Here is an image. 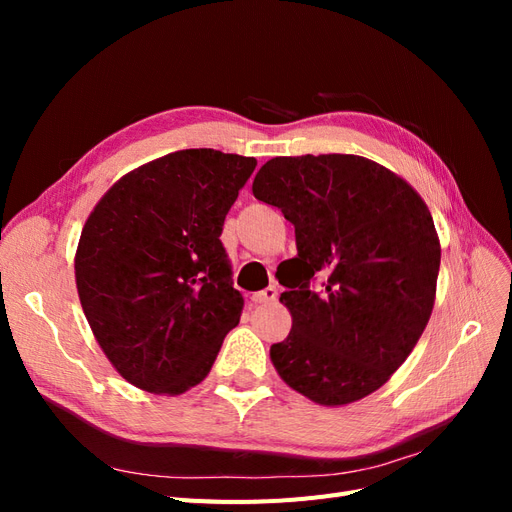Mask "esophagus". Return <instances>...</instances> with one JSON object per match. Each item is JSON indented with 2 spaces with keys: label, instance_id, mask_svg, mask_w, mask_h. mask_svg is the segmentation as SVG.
Segmentation results:
<instances>
[{
  "label": "esophagus",
  "instance_id": "34e87169",
  "mask_svg": "<svg viewBox=\"0 0 512 512\" xmlns=\"http://www.w3.org/2000/svg\"><path fill=\"white\" fill-rule=\"evenodd\" d=\"M275 299H277V286H267L265 290L252 294V301L254 303H271Z\"/></svg>",
  "mask_w": 512,
  "mask_h": 512
}]
</instances>
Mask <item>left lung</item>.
Wrapping results in <instances>:
<instances>
[{
  "label": "left lung",
  "mask_w": 512,
  "mask_h": 512,
  "mask_svg": "<svg viewBox=\"0 0 512 512\" xmlns=\"http://www.w3.org/2000/svg\"><path fill=\"white\" fill-rule=\"evenodd\" d=\"M252 192L294 226L297 258L277 280L292 329L271 361L294 391L344 406L408 359L436 299L440 241L410 185L346 153L273 158Z\"/></svg>",
  "instance_id": "left-lung-1"
}]
</instances>
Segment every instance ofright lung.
<instances>
[{
    "mask_svg": "<svg viewBox=\"0 0 512 512\" xmlns=\"http://www.w3.org/2000/svg\"><path fill=\"white\" fill-rule=\"evenodd\" d=\"M254 158L183 149L121 177L81 232L74 271L91 331L130 384L179 395L239 324L220 241Z\"/></svg>",
    "mask_w": 512,
    "mask_h": 512,
    "instance_id": "1",
    "label": "right lung"
}]
</instances>
